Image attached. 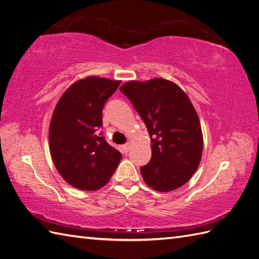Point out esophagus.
Here are the masks:
<instances>
[{
  "label": "esophagus",
  "instance_id": "obj_1",
  "mask_svg": "<svg viewBox=\"0 0 259 259\" xmlns=\"http://www.w3.org/2000/svg\"><path fill=\"white\" fill-rule=\"evenodd\" d=\"M128 149H130V144H125V145L122 146V150H123L124 153H127Z\"/></svg>",
  "mask_w": 259,
  "mask_h": 259
}]
</instances>
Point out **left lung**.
Instances as JSON below:
<instances>
[{
	"instance_id": "1",
	"label": "left lung",
	"mask_w": 259,
	"mask_h": 259,
	"mask_svg": "<svg viewBox=\"0 0 259 259\" xmlns=\"http://www.w3.org/2000/svg\"><path fill=\"white\" fill-rule=\"evenodd\" d=\"M120 91L145 122L151 139V160L140 167L145 183L161 192L182 187L197 170L203 150L201 125L190 99L164 79L130 81Z\"/></svg>"
}]
</instances>
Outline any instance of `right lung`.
Segmentation results:
<instances>
[{"label":"right lung","instance_id":"1","mask_svg":"<svg viewBox=\"0 0 259 259\" xmlns=\"http://www.w3.org/2000/svg\"><path fill=\"white\" fill-rule=\"evenodd\" d=\"M120 81L90 76L65 92L50 125V149L55 166L68 184L97 190L111 178L122 154L103 132V109Z\"/></svg>","mask_w":259,"mask_h":259}]
</instances>
